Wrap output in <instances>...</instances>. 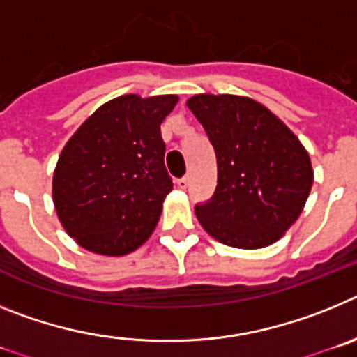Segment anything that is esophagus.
Masks as SVG:
<instances>
[{"label": "esophagus", "instance_id": "34e87169", "mask_svg": "<svg viewBox=\"0 0 357 357\" xmlns=\"http://www.w3.org/2000/svg\"><path fill=\"white\" fill-rule=\"evenodd\" d=\"M176 185H178L181 189H188V185H189L188 176H182V178H178V181H176Z\"/></svg>", "mask_w": 357, "mask_h": 357}]
</instances>
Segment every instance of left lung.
Masks as SVG:
<instances>
[{"label": "left lung", "mask_w": 357, "mask_h": 357, "mask_svg": "<svg viewBox=\"0 0 357 357\" xmlns=\"http://www.w3.org/2000/svg\"><path fill=\"white\" fill-rule=\"evenodd\" d=\"M189 110L216 151L218 185L195 207L207 234L236 248L284 236L305 206L313 168L305 148L272 110L236 94H197Z\"/></svg>", "instance_id": "1"}]
</instances>
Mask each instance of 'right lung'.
Listing matches in <instances>:
<instances>
[{
	"label": "right lung",
	"mask_w": 357,
	"mask_h": 357,
	"mask_svg": "<svg viewBox=\"0 0 357 357\" xmlns=\"http://www.w3.org/2000/svg\"><path fill=\"white\" fill-rule=\"evenodd\" d=\"M176 102L175 94L118 96L66 143L53 173V204L85 250L125 255L151 236L173 189L160 123Z\"/></svg>",
	"instance_id": "add662e5"
}]
</instances>
